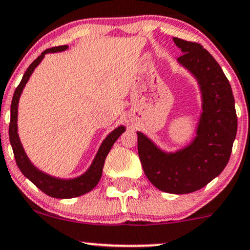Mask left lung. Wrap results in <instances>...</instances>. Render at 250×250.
Returning a JSON list of instances; mask_svg holds the SVG:
<instances>
[{
	"instance_id": "1",
	"label": "left lung",
	"mask_w": 250,
	"mask_h": 250,
	"mask_svg": "<svg viewBox=\"0 0 250 250\" xmlns=\"http://www.w3.org/2000/svg\"><path fill=\"white\" fill-rule=\"evenodd\" d=\"M183 55L177 59L197 81L201 109L195 136L176 151H167L137 131V149L144 173L158 190L186 194L200 190L222 172L236 136L235 101L220 65L200 44L173 38Z\"/></svg>"
}]
</instances>
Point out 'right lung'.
I'll list each match as a JSON object with an SVG mask.
<instances>
[{
    "instance_id": "add662e5",
    "label": "right lung",
    "mask_w": 250,
    "mask_h": 250,
    "mask_svg": "<svg viewBox=\"0 0 250 250\" xmlns=\"http://www.w3.org/2000/svg\"><path fill=\"white\" fill-rule=\"evenodd\" d=\"M67 45H62V46H56L52 49L45 50L42 52V55L29 66L28 70L25 71L24 76L21 80L19 87L14 93L13 101H11L10 107V125H9V140L13 146V151L15 159H16L17 167H20L21 172L28 178L30 182H32L37 186L41 191H43L45 194L50 197L58 198V199H68V198H76L80 195L92 191L93 188L98 185L99 180L102 176V169L104 165V159H106L108 152L112 149L113 144L116 142V140L125 131V125H119L107 135L106 138L102 141L100 148L96 152L94 159L89 165V167L85 172L80 176L74 177V178H59V177L51 176V174L39 170L36 165L30 161V158L26 155L24 150L22 142L20 140L19 135V125H17V120H19V104L20 98L22 95V92L26 83L34 73L35 68L41 64L42 60L44 59L45 55L47 53L62 52L67 50Z\"/></svg>"
}]
</instances>
